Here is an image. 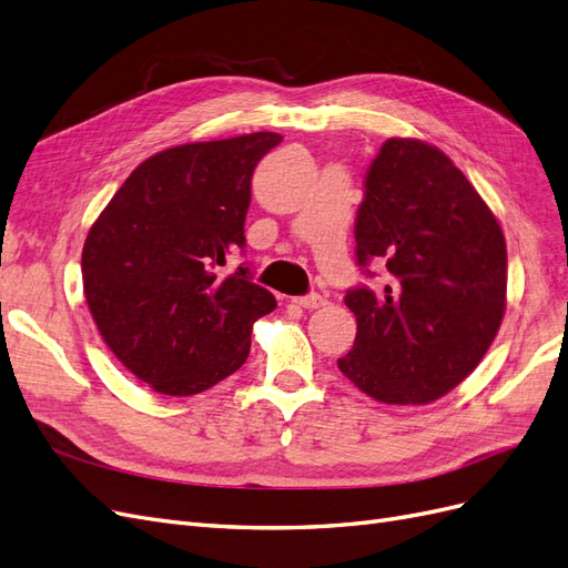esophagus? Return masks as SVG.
Here are the masks:
<instances>
[{"instance_id": "obj_1", "label": "esophagus", "mask_w": 568, "mask_h": 568, "mask_svg": "<svg viewBox=\"0 0 568 568\" xmlns=\"http://www.w3.org/2000/svg\"><path fill=\"white\" fill-rule=\"evenodd\" d=\"M296 303H298L301 307H305V311H317V307H322V305L326 303V298L320 296V294H307V296L296 298Z\"/></svg>"}]
</instances>
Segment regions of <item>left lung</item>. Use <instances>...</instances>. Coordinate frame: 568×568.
<instances>
[{
  "label": "left lung",
  "mask_w": 568,
  "mask_h": 568,
  "mask_svg": "<svg viewBox=\"0 0 568 568\" xmlns=\"http://www.w3.org/2000/svg\"><path fill=\"white\" fill-rule=\"evenodd\" d=\"M355 261L382 288L357 284V320L338 369L386 405H426L476 369L500 329L507 248L500 225L462 170L432 144L386 140L365 173Z\"/></svg>",
  "instance_id": "1"
}]
</instances>
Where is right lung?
<instances>
[{"instance_id":"obj_1","label":"right lung","mask_w":568,"mask_h":568,"mask_svg":"<svg viewBox=\"0 0 568 568\" xmlns=\"http://www.w3.org/2000/svg\"><path fill=\"white\" fill-rule=\"evenodd\" d=\"M282 142L253 132L165 149L118 189L82 248V284L106 346L163 395H194L246 363L251 329L274 296L248 265L222 277L246 248L253 170Z\"/></svg>"}]
</instances>
